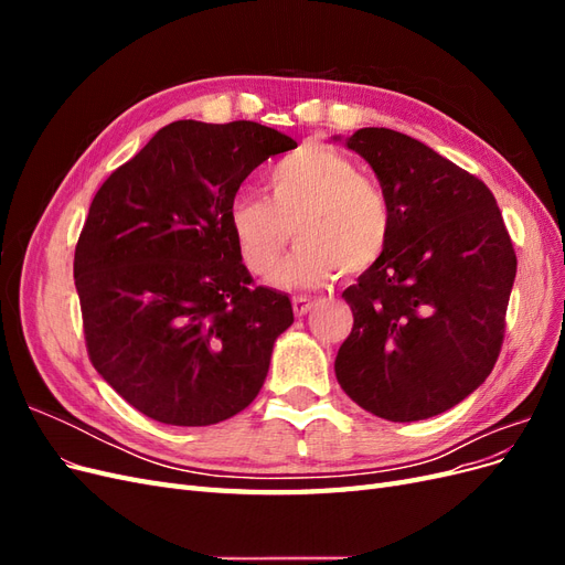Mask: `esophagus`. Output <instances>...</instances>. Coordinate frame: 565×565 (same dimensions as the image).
<instances>
[{
  "mask_svg": "<svg viewBox=\"0 0 565 565\" xmlns=\"http://www.w3.org/2000/svg\"><path fill=\"white\" fill-rule=\"evenodd\" d=\"M313 299H309V297H295L292 299V309H295V316H306V313H309L311 309H313Z\"/></svg>",
  "mask_w": 565,
  "mask_h": 565,
  "instance_id": "obj_1",
  "label": "esophagus"
}]
</instances>
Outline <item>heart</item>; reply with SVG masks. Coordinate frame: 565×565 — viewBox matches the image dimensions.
<instances>
[{
	"instance_id": "obj_1",
	"label": "heart",
	"mask_w": 565,
	"mask_h": 565,
	"mask_svg": "<svg viewBox=\"0 0 565 565\" xmlns=\"http://www.w3.org/2000/svg\"><path fill=\"white\" fill-rule=\"evenodd\" d=\"M266 198L237 195L228 207V231L237 256L254 276L276 268L289 237H299L276 280L287 287H320L370 270L393 233V212L377 181L328 146H306L273 164Z\"/></svg>"
}]
</instances>
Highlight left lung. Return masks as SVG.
Segmentation results:
<instances>
[{
	"instance_id": "8db88e82",
	"label": "left lung",
	"mask_w": 565,
	"mask_h": 565,
	"mask_svg": "<svg viewBox=\"0 0 565 565\" xmlns=\"http://www.w3.org/2000/svg\"><path fill=\"white\" fill-rule=\"evenodd\" d=\"M393 212L382 259L344 289L353 330L337 382L388 422L436 417L492 372L516 252L490 188L409 136L365 127L347 139Z\"/></svg>"
}]
</instances>
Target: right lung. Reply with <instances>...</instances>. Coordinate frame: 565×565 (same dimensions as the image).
I'll return each mask as SVG.
<instances>
[{"label":"right lung","instance_id":"obj_1","mask_svg":"<svg viewBox=\"0 0 565 565\" xmlns=\"http://www.w3.org/2000/svg\"><path fill=\"white\" fill-rule=\"evenodd\" d=\"M297 141L247 119L162 127L98 188L75 247L89 361L146 417L210 426L262 391L292 303L228 231L237 188Z\"/></svg>","mask_w":565,"mask_h":565}]
</instances>
